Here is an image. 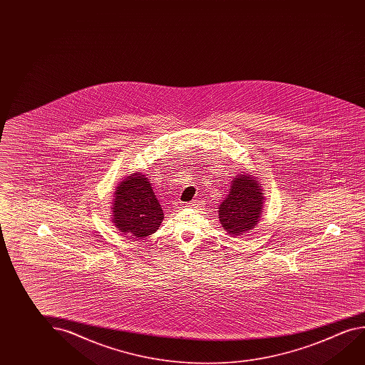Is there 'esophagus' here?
Here are the masks:
<instances>
[{
    "instance_id": "esophagus-1",
    "label": "esophagus",
    "mask_w": 365,
    "mask_h": 365,
    "mask_svg": "<svg viewBox=\"0 0 365 365\" xmlns=\"http://www.w3.org/2000/svg\"><path fill=\"white\" fill-rule=\"evenodd\" d=\"M201 206V201H198V200H192L191 202H188V207H192V209H198Z\"/></svg>"
}]
</instances>
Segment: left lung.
Here are the masks:
<instances>
[{"label": "left lung", "instance_id": "1", "mask_svg": "<svg viewBox=\"0 0 365 365\" xmlns=\"http://www.w3.org/2000/svg\"><path fill=\"white\" fill-rule=\"evenodd\" d=\"M262 191L258 180L248 174L234 178L229 195L219 206L221 227L227 234L240 235L256 227L262 211Z\"/></svg>", "mask_w": 365, "mask_h": 365}]
</instances>
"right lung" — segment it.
<instances>
[{
	"label": "right lung",
	"instance_id": "1",
	"mask_svg": "<svg viewBox=\"0 0 365 365\" xmlns=\"http://www.w3.org/2000/svg\"><path fill=\"white\" fill-rule=\"evenodd\" d=\"M112 211L114 225L130 240L155 233L164 219L160 203L143 174H132L117 187Z\"/></svg>",
	"mask_w": 365,
	"mask_h": 365
}]
</instances>
